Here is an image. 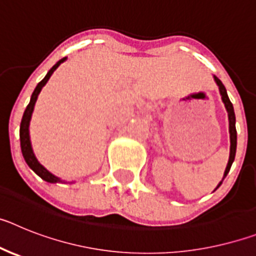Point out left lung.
Listing matches in <instances>:
<instances>
[{
    "mask_svg": "<svg viewBox=\"0 0 256 256\" xmlns=\"http://www.w3.org/2000/svg\"><path fill=\"white\" fill-rule=\"evenodd\" d=\"M214 79H216V84L219 86V91H220V94H222V100H223V102H224V106L226 108H227L228 112V120H230V160H228V164H227V168H226V172H224V177H223V180L226 178V176L228 174V172H230V165H232V162H234V155H236V146H237V132H236V116H234V106H232V102L230 101V98H228V94H227V91H226V87L223 86V83L219 80L216 76H214ZM223 182V180H222ZM222 182L219 183L218 187L220 186ZM216 187V188H218Z\"/></svg>",
    "mask_w": 256,
    "mask_h": 256,
    "instance_id": "left-lung-1",
    "label": "left lung"
}]
</instances>
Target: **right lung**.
Here are the masks:
<instances>
[{"label":"right lung","instance_id":"add662e5","mask_svg":"<svg viewBox=\"0 0 256 256\" xmlns=\"http://www.w3.org/2000/svg\"><path fill=\"white\" fill-rule=\"evenodd\" d=\"M65 58H66L58 60V62H56L54 66H52V69L50 70L48 73H47V76H44V78L42 79L40 83H38L37 87H36V90H34V92L32 94L30 102H29L28 106H26V112H24V115H22V123H20V148H22V156H24V160H26V164L29 165V168H30L36 174H38V176H40L42 180H44L46 182H50V183L61 182V180L60 178L55 177L54 174L50 173L47 169H44V166H42V165L38 162V160L36 159L34 154H33V150H32L30 140H29V122H30L32 112H33V108H34L36 101H37V97H38V94H40V90H42V87L46 84L47 80L50 79V76H52V73H54V72L58 69V65H60L61 62H64Z\"/></svg>","mask_w":256,"mask_h":256}]
</instances>
